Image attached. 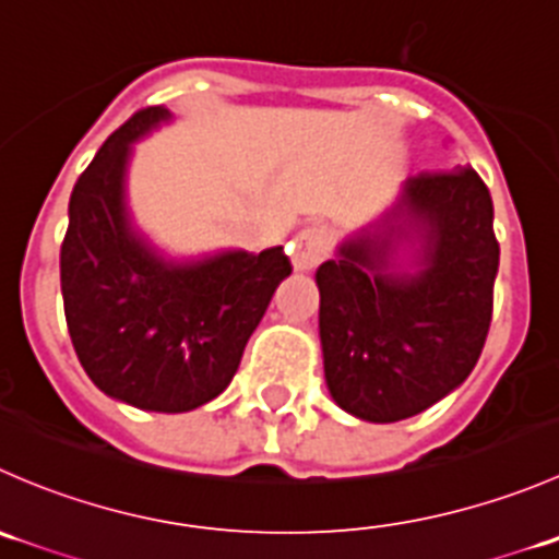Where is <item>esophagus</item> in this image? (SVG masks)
Instances as JSON below:
<instances>
[{
    "instance_id": "obj_1",
    "label": "esophagus",
    "mask_w": 559,
    "mask_h": 559,
    "mask_svg": "<svg viewBox=\"0 0 559 559\" xmlns=\"http://www.w3.org/2000/svg\"><path fill=\"white\" fill-rule=\"evenodd\" d=\"M326 257V238L321 229H302L297 235V251L292 257V264H295L297 273H308L313 270L321 259Z\"/></svg>"
}]
</instances>
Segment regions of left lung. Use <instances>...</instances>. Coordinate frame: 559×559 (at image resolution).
<instances>
[{
	"mask_svg": "<svg viewBox=\"0 0 559 559\" xmlns=\"http://www.w3.org/2000/svg\"><path fill=\"white\" fill-rule=\"evenodd\" d=\"M492 216L473 167L411 175L316 270L324 379L346 414L408 419L471 376L492 321Z\"/></svg>",
	"mask_w": 559,
	"mask_h": 559,
	"instance_id": "8db88e82",
	"label": "left lung"
}]
</instances>
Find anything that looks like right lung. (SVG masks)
<instances>
[{
	"label": "right lung",
	"mask_w": 559,
	"mask_h": 559,
	"mask_svg": "<svg viewBox=\"0 0 559 559\" xmlns=\"http://www.w3.org/2000/svg\"><path fill=\"white\" fill-rule=\"evenodd\" d=\"M170 118L162 105L134 112L78 178L61 297L78 359L107 397L183 414L229 386L292 264L281 246L167 257L140 233L127 200L129 159Z\"/></svg>",
	"instance_id": "1"
}]
</instances>
